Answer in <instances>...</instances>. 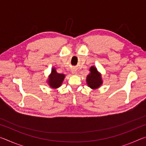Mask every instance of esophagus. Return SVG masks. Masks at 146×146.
Returning a JSON list of instances; mask_svg holds the SVG:
<instances>
[{
  "label": "esophagus",
  "mask_w": 146,
  "mask_h": 146,
  "mask_svg": "<svg viewBox=\"0 0 146 146\" xmlns=\"http://www.w3.org/2000/svg\"><path fill=\"white\" fill-rule=\"evenodd\" d=\"M72 73L73 74H76V70H72Z\"/></svg>",
  "instance_id": "1"
}]
</instances>
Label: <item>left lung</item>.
<instances>
[{"mask_svg": "<svg viewBox=\"0 0 146 146\" xmlns=\"http://www.w3.org/2000/svg\"><path fill=\"white\" fill-rule=\"evenodd\" d=\"M90 73L87 76V84L88 86L92 89H97L102 84L101 75L98 72L97 68L91 66L90 68Z\"/></svg>", "mask_w": 146, "mask_h": 146, "instance_id": "8db88e82", "label": "left lung"}]
</instances>
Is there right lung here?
I'll return each mask as SVG.
<instances>
[{"mask_svg": "<svg viewBox=\"0 0 146 146\" xmlns=\"http://www.w3.org/2000/svg\"><path fill=\"white\" fill-rule=\"evenodd\" d=\"M64 77L65 75L64 74L57 73L55 69L53 68L51 75L49 76L48 84L52 88H57L61 86Z\"/></svg>", "mask_w": 146, "mask_h": 146, "instance_id": "obj_1", "label": "right lung"}]
</instances>
